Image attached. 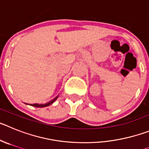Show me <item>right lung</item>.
<instances>
[{"instance_id": "right-lung-1", "label": "right lung", "mask_w": 149, "mask_h": 149, "mask_svg": "<svg viewBox=\"0 0 149 149\" xmlns=\"http://www.w3.org/2000/svg\"><path fill=\"white\" fill-rule=\"evenodd\" d=\"M58 96H56V97L55 98V99H53V100L48 102H47V103H45V104H31L30 105H32V106H33V107H36V108H44V107L49 106V105H50V104H53V103L56 100H57Z\"/></svg>"}]
</instances>
